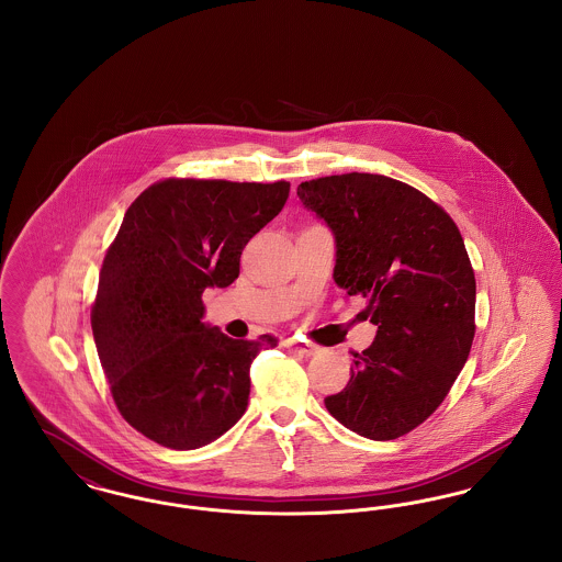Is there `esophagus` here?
I'll list each match as a JSON object with an SVG mask.
<instances>
[{
    "instance_id": "obj_1",
    "label": "esophagus",
    "mask_w": 562,
    "mask_h": 562,
    "mask_svg": "<svg viewBox=\"0 0 562 562\" xmlns=\"http://www.w3.org/2000/svg\"><path fill=\"white\" fill-rule=\"evenodd\" d=\"M286 348L291 349L293 353H299V356H314V353H318V348L316 346H312V344H307V341H299V339H289L286 341Z\"/></svg>"
}]
</instances>
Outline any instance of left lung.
<instances>
[{"label": "left lung", "instance_id": "8db88e82", "mask_svg": "<svg viewBox=\"0 0 562 562\" xmlns=\"http://www.w3.org/2000/svg\"><path fill=\"white\" fill-rule=\"evenodd\" d=\"M296 195L335 236L337 286L364 296L376 326L344 392L324 404L351 431L394 440L440 406L470 356L476 280L465 244L428 195L383 175L322 177Z\"/></svg>", "mask_w": 562, "mask_h": 562}]
</instances>
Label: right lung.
I'll return each mask as SVG.
<instances>
[{"mask_svg":"<svg viewBox=\"0 0 562 562\" xmlns=\"http://www.w3.org/2000/svg\"><path fill=\"white\" fill-rule=\"evenodd\" d=\"M289 191L286 181L166 179L124 214L90 322L117 411L161 447L211 445L246 411L250 364L278 339L223 335L202 322V293L238 278L244 246Z\"/></svg>","mask_w":562,"mask_h":562,"instance_id":"obj_1","label":"right lung"}]
</instances>
